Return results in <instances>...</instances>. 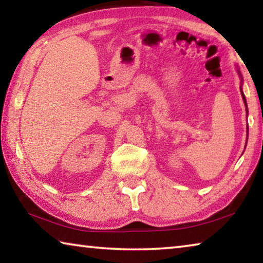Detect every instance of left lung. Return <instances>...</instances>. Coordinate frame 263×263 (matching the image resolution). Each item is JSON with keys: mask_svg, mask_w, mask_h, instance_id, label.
<instances>
[{"mask_svg": "<svg viewBox=\"0 0 263 263\" xmlns=\"http://www.w3.org/2000/svg\"><path fill=\"white\" fill-rule=\"evenodd\" d=\"M239 72V70H238ZM239 74H240V72H239ZM240 77H241V75H240ZM240 90H241V89H240ZM241 95H242V99H243V102H245V104H246V99H245V95H243V92H242V90H241ZM246 108H247V104H246Z\"/></svg>", "mask_w": 263, "mask_h": 263, "instance_id": "1", "label": "left lung"}]
</instances>
